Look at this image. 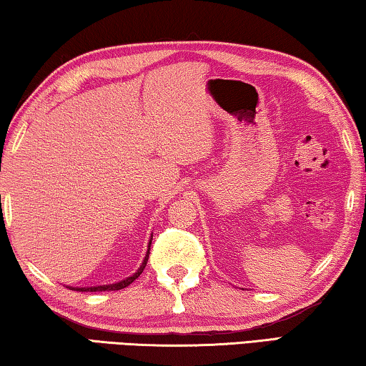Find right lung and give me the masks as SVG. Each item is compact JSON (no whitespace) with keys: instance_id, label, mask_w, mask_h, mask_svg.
Masks as SVG:
<instances>
[{"instance_id":"obj_1","label":"right lung","mask_w":366,"mask_h":366,"mask_svg":"<svg viewBox=\"0 0 366 366\" xmlns=\"http://www.w3.org/2000/svg\"><path fill=\"white\" fill-rule=\"evenodd\" d=\"M150 245H152V239H150V242H148V250H147V255H145V258H144V262H142V264H140V268L134 272L132 276H129V277H126V280H122V281H119V282H114V284H104V286H94V287H71L69 286V289L71 290H79V292H103V290H121V289H124V287H127L129 284H132L135 280H137V277L142 274V271L145 269V266H147V262H148V255H150Z\"/></svg>"}]
</instances>
